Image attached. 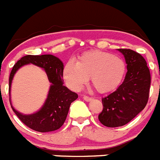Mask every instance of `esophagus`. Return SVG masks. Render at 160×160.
<instances>
[{"mask_svg": "<svg viewBox=\"0 0 160 160\" xmlns=\"http://www.w3.org/2000/svg\"><path fill=\"white\" fill-rule=\"evenodd\" d=\"M83 99L85 100V101H87V102H90L92 100V98L90 97H89V96H87V95H84L83 96Z\"/></svg>", "mask_w": 160, "mask_h": 160, "instance_id": "esophagus-1", "label": "esophagus"}]
</instances>
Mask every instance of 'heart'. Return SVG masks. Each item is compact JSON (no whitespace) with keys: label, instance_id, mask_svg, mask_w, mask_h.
Masks as SVG:
<instances>
[{"label":"heart","instance_id":"b5f03b06","mask_svg":"<svg viewBox=\"0 0 160 160\" xmlns=\"http://www.w3.org/2000/svg\"><path fill=\"white\" fill-rule=\"evenodd\" d=\"M125 72V62L120 57L91 50L82 54L77 63L68 62L63 69V78L70 88L79 90L90 77L91 83L98 92L107 93L119 86Z\"/></svg>","mask_w":160,"mask_h":160}]
</instances>
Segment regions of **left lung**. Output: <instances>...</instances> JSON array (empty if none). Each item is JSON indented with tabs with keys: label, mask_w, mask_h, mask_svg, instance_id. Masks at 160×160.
I'll return each instance as SVG.
<instances>
[{
	"label": "left lung",
	"mask_w": 160,
	"mask_h": 160,
	"mask_svg": "<svg viewBox=\"0 0 160 160\" xmlns=\"http://www.w3.org/2000/svg\"><path fill=\"white\" fill-rule=\"evenodd\" d=\"M118 50L124 56L128 72L117 90L102 99L103 110L98 119L108 128L126 125L143 110L151 85L150 70L142 55L132 49Z\"/></svg>",
	"instance_id": "left-lung-1"
}]
</instances>
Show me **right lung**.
<instances>
[{"mask_svg": "<svg viewBox=\"0 0 160 160\" xmlns=\"http://www.w3.org/2000/svg\"><path fill=\"white\" fill-rule=\"evenodd\" d=\"M32 64L42 68L48 74L52 83L48 98L38 112L30 115L19 112L11 102V86L16 71L25 64ZM64 65L58 58L51 54L26 55L20 59L12 67L9 76V101L12 111L24 124L39 132L53 131L63 125L67 117L70 104L78 98V94L63 85Z\"/></svg>", "mask_w": 160, "mask_h": 160, "instance_id": "1", "label": "right lung"}]
</instances>
